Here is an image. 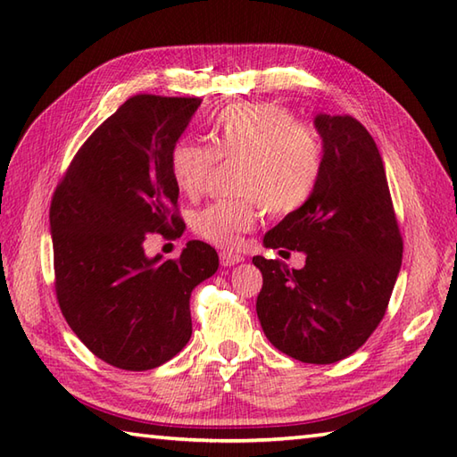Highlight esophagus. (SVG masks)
<instances>
[{
    "label": "esophagus",
    "mask_w": 457,
    "mask_h": 457,
    "mask_svg": "<svg viewBox=\"0 0 457 457\" xmlns=\"http://www.w3.org/2000/svg\"><path fill=\"white\" fill-rule=\"evenodd\" d=\"M244 261V257H241L239 253H234V251H221L220 253V263L223 267H231V265H237Z\"/></svg>",
    "instance_id": "esophagus-1"
}]
</instances>
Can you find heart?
I'll use <instances>...</instances> for the list:
<instances>
[{
  "mask_svg": "<svg viewBox=\"0 0 457 457\" xmlns=\"http://www.w3.org/2000/svg\"><path fill=\"white\" fill-rule=\"evenodd\" d=\"M208 145L180 139L170 151V174L184 196L208 187L216 159H239V198L216 200L192 218L194 234L218 247H236L241 231L253 228L263 206L283 216L314 192L322 170V143L308 125L296 123L283 105L255 102L221 110L208 123Z\"/></svg>",
  "mask_w": 457,
  "mask_h": 457,
  "instance_id": "heart-1",
  "label": "heart"
}]
</instances>
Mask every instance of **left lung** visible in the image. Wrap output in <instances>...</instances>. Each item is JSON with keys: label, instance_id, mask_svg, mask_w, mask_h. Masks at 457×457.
<instances>
[{"label": "left lung", "instance_id": "left-lung-1", "mask_svg": "<svg viewBox=\"0 0 457 457\" xmlns=\"http://www.w3.org/2000/svg\"><path fill=\"white\" fill-rule=\"evenodd\" d=\"M322 170L314 192L263 239L303 251V269L253 257L263 275L257 316L267 339L303 363L352 355L385 316L403 261L385 164L352 115L318 113Z\"/></svg>", "mask_w": 457, "mask_h": 457}]
</instances>
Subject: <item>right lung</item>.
Masks as SVG:
<instances>
[{
    "label": "right lung",
    "mask_w": 457,
    "mask_h": 457,
    "mask_svg": "<svg viewBox=\"0 0 457 457\" xmlns=\"http://www.w3.org/2000/svg\"><path fill=\"white\" fill-rule=\"evenodd\" d=\"M200 104L133 96L82 145L53 196L58 306L96 357L125 371L159 367L188 344L192 290L220 265L204 241L167 261L143 245L154 231L182 234L169 161Z\"/></svg>",
    "instance_id": "obj_1"
}]
</instances>
